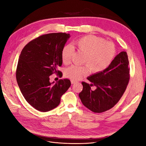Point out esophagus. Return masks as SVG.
I'll use <instances>...</instances> for the list:
<instances>
[{
	"label": "esophagus",
	"instance_id": "34e87169",
	"mask_svg": "<svg viewBox=\"0 0 146 146\" xmlns=\"http://www.w3.org/2000/svg\"><path fill=\"white\" fill-rule=\"evenodd\" d=\"M77 83V82L74 81V80H71V83L72 84H74V83Z\"/></svg>",
	"mask_w": 146,
	"mask_h": 146
}]
</instances>
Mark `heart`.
<instances>
[{"label":"heart","instance_id":"obj_1","mask_svg":"<svg viewBox=\"0 0 146 146\" xmlns=\"http://www.w3.org/2000/svg\"><path fill=\"white\" fill-rule=\"evenodd\" d=\"M77 50L85 54L83 63L85 66L72 65L66 69L65 75L72 80H80L89 73L90 68L92 73H99L105 70L111 63L116 54L115 47L110 41L93 35L83 36L74 42ZM75 51L70 44H66L61 50V58L65 64L69 63Z\"/></svg>","mask_w":146,"mask_h":146}]
</instances>
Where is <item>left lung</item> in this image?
<instances>
[{"instance_id": "1", "label": "left lung", "mask_w": 146, "mask_h": 146, "mask_svg": "<svg viewBox=\"0 0 146 146\" xmlns=\"http://www.w3.org/2000/svg\"><path fill=\"white\" fill-rule=\"evenodd\" d=\"M129 60L121 52L105 70L87 77L91 83L82 82L83 90L78 96L84 106L94 113H102L115 105L125 92L129 81ZM94 85L96 88L90 89Z\"/></svg>"}]
</instances>
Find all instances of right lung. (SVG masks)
I'll return each instance as SVG.
<instances>
[{
    "instance_id": "add662e5",
    "label": "right lung",
    "mask_w": 146,
    "mask_h": 146,
    "mask_svg": "<svg viewBox=\"0 0 146 146\" xmlns=\"http://www.w3.org/2000/svg\"><path fill=\"white\" fill-rule=\"evenodd\" d=\"M70 37L69 33L42 35L26 45L19 56L16 80L24 98L36 110L47 112L60 103L71 83L68 78L50 82L49 76L59 73L63 63L61 50Z\"/></svg>"
}]
</instances>
